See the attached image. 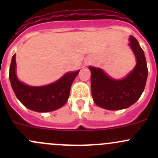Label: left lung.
Returning <instances> with one entry per match:
<instances>
[{
  "label": "left lung",
  "instance_id": "1",
  "mask_svg": "<svg viewBox=\"0 0 158 158\" xmlns=\"http://www.w3.org/2000/svg\"><path fill=\"white\" fill-rule=\"evenodd\" d=\"M128 40L136 65L123 79H114L100 68L89 66L92 98L98 107L107 110L126 109L135 104L144 92L148 73L145 56L135 37L131 35Z\"/></svg>",
  "mask_w": 158,
  "mask_h": 158
}]
</instances>
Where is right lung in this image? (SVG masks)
<instances>
[{
  "instance_id": "1",
  "label": "right lung",
  "mask_w": 158,
  "mask_h": 158,
  "mask_svg": "<svg viewBox=\"0 0 158 158\" xmlns=\"http://www.w3.org/2000/svg\"><path fill=\"white\" fill-rule=\"evenodd\" d=\"M16 54L12 57L9 78L17 99L27 109L37 112L55 111L63 107L69 96L70 88L79 70L69 72L52 83L32 86L20 82L16 73Z\"/></svg>"
}]
</instances>
